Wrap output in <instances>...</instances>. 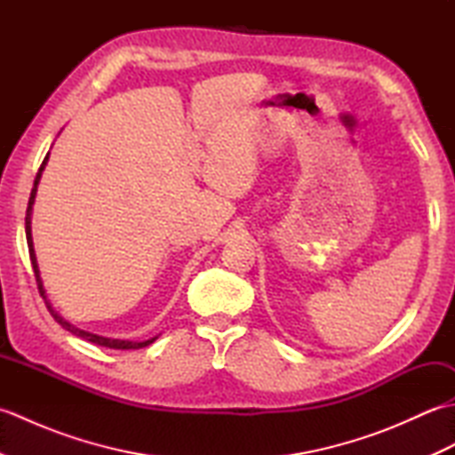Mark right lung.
Here are the masks:
<instances>
[{"label": "right lung", "mask_w": 455, "mask_h": 455, "mask_svg": "<svg viewBox=\"0 0 455 455\" xmlns=\"http://www.w3.org/2000/svg\"><path fill=\"white\" fill-rule=\"evenodd\" d=\"M51 154V152H48ZM48 154L44 156L41 168H38V173L35 178V183H33V189H31V197H28V207H27V217H25V235H27V246H28V256H31V264H33V272H35V277H36V285H38V291H41L44 303H46V308L51 311V315L54 316V321L60 324L62 328H66L68 332H72L74 336H80L84 338V340L88 342H93V344H100V346H105V347H113V350H139V347H144L152 344L154 340H156L158 336H152L148 338V340H121V338H108V336H100V334H93V332H88V331H82V328H78L72 323H68L66 318L54 311L52 303L48 301V295H46V289L43 285V277H41V269H38V262H36V254H35V244H33V230H31V220H33V205H35V197H36V189H38V181H41V176H43V170L46 166L48 162Z\"/></svg>", "instance_id": "1"}]
</instances>
